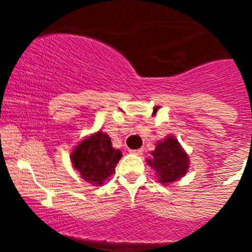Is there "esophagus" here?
Returning a JSON list of instances; mask_svg holds the SVG:
<instances>
[{
	"label": "esophagus",
	"instance_id": "esophagus-1",
	"mask_svg": "<svg viewBox=\"0 0 252 252\" xmlns=\"http://www.w3.org/2000/svg\"><path fill=\"white\" fill-rule=\"evenodd\" d=\"M142 151H144V150H142V149H138V150H129V152H130V154H134V155H141V154H142Z\"/></svg>",
	"mask_w": 252,
	"mask_h": 252
}]
</instances>
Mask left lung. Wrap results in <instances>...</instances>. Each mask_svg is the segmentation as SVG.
<instances>
[{
    "instance_id": "8db88e82",
    "label": "left lung",
    "mask_w": 252,
    "mask_h": 252,
    "mask_svg": "<svg viewBox=\"0 0 252 252\" xmlns=\"http://www.w3.org/2000/svg\"><path fill=\"white\" fill-rule=\"evenodd\" d=\"M151 155L152 159H147V163L156 169L158 182L162 184L175 182L187 173L189 168L188 155L180 147L178 140L171 136L159 141Z\"/></svg>"
}]
</instances>
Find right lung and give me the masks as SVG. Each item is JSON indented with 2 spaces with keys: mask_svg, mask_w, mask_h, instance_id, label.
<instances>
[{
  "mask_svg": "<svg viewBox=\"0 0 252 252\" xmlns=\"http://www.w3.org/2000/svg\"><path fill=\"white\" fill-rule=\"evenodd\" d=\"M70 158L81 178L94 185H102L114 173L122 154L119 150L112 147L107 134L98 131L81 141L74 149Z\"/></svg>",
  "mask_w": 252,
  "mask_h": 252,
  "instance_id": "1",
  "label": "right lung"
}]
</instances>
